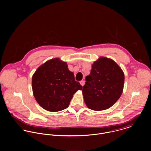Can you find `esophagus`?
I'll return each instance as SVG.
<instances>
[{"mask_svg":"<svg viewBox=\"0 0 151 151\" xmlns=\"http://www.w3.org/2000/svg\"><path fill=\"white\" fill-rule=\"evenodd\" d=\"M80 84H81L82 86H84V84H85V81H84V80L81 81H80Z\"/></svg>","mask_w":151,"mask_h":151,"instance_id":"34e87169","label":"esophagus"}]
</instances>
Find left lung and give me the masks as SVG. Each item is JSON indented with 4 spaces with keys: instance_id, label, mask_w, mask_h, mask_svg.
Returning <instances> with one entry per match:
<instances>
[{
    "instance_id": "8db88e82",
    "label": "left lung",
    "mask_w": 151,
    "mask_h": 151,
    "mask_svg": "<svg viewBox=\"0 0 151 151\" xmlns=\"http://www.w3.org/2000/svg\"><path fill=\"white\" fill-rule=\"evenodd\" d=\"M82 90L86 106L100 111L111 107L120 98L124 84V74L113 60L100 57L92 65Z\"/></svg>"
}]
</instances>
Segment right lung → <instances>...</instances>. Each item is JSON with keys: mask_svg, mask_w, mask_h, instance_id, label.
Listing matches in <instances>:
<instances>
[{"mask_svg": "<svg viewBox=\"0 0 151 151\" xmlns=\"http://www.w3.org/2000/svg\"><path fill=\"white\" fill-rule=\"evenodd\" d=\"M32 88L38 104L46 110L55 112L67 108L73 95L83 86L75 80L67 63L55 58L37 69L32 77Z\"/></svg>", "mask_w": 151, "mask_h": 151, "instance_id": "1", "label": "right lung"}]
</instances>
